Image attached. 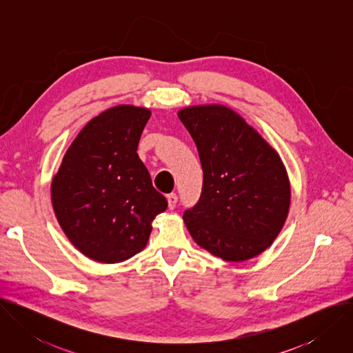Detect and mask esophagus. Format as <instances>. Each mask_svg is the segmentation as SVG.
Segmentation results:
<instances>
[{
    "mask_svg": "<svg viewBox=\"0 0 353 353\" xmlns=\"http://www.w3.org/2000/svg\"><path fill=\"white\" fill-rule=\"evenodd\" d=\"M177 201H179V196H177L176 192L168 194V203H169V208L170 210H173L177 205Z\"/></svg>",
    "mask_w": 353,
    "mask_h": 353,
    "instance_id": "1",
    "label": "esophagus"
}]
</instances>
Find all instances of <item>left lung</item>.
Masks as SVG:
<instances>
[{
	"instance_id": "1",
	"label": "left lung",
	"mask_w": 353,
	"mask_h": 353,
	"mask_svg": "<svg viewBox=\"0 0 353 353\" xmlns=\"http://www.w3.org/2000/svg\"><path fill=\"white\" fill-rule=\"evenodd\" d=\"M179 119L204 172L198 203L183 215L190 234L225 261L259 256L281 232L290 205V184L278 152L226 106L185 108Z\"/></svg>"
}]
</instances>
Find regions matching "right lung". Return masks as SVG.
Here are the masks:
<instances>
[{
    "mask_svg": "<svg viewBox=\"0 0 353 353\" xmlns=\"http://www.w3.org/2000/svg\"><path fill=\"white\" fill-rule=\"evenodd\" d=\"M150 110L120 105L92 119L52 181V203L70 241L90 260L121 263L148 243L168 208L137 149Z\"/></svg>",
    "mask_w": 353,
    "mask_h": 353,
    "instance_id": "obj_1",
    "label": "right lung"
}]
</instances>
